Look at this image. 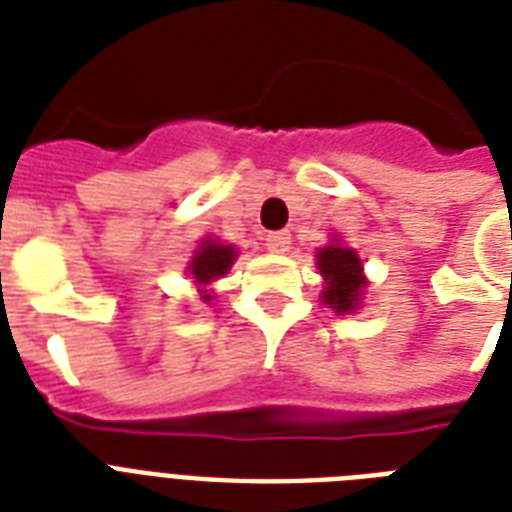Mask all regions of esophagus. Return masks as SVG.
Segmentation results:
<instances>
[{"label":"esophagus","instance_id":"34e87169","mask_svg":"<svg viewBox=\"0 0 512 512\" xmlns=\"http://www.w3.org/2000/svg\"><path fill=\"white\" fill-rule=\"evenodd\" d=\"M265 247L271 249V252H276V255L287 252V249H289V233L287 231L268 233V236H265Z\"/></svg>","mask_w":512,"mask_h":512}]
</instances>
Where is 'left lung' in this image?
<instances>
[{
    "label": "left lung",
    "mask_w": 512,
    "mask_h": 512,
    "mask_svg": "<svg viewBox=\"0 0 512 512\" xmlns=\"http://www.w3.org/2000/svg\"><path fill=\"white\" fill-rule=\"evenodd\" d=\"M316 265H319L321 276H324V292L321 300L329 305L335 313H353L358 311V303L364 297L366 279L364 265L358 260L356 249L342 247L340 241L327 244L316 252Z\"/></svg>",
    "instance_id": "obj_1"
}]
</instances>
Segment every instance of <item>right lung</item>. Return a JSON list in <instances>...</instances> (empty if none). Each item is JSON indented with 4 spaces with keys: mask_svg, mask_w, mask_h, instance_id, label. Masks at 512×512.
<instances>
[{
    "mask_svg": "<svg viewBox=\"0 0 512 512\" xmlns=\"http://www.w3.org/2000/svg\"><path fill=\"white\" fill-rule=\"evenodd\" d=\"M233 260H236V249L231 244H220V241L204 239L199 244V249L193 252L191 263H188V273L191 279L196 281V287H207L212 281L223 279L225 273L231 271ZM201 300L209 303V292L207 289H199Z\"/></svg>",
    "mask_w": 512,
    "mask_h": 512,
    "instance_id": "obj_1",
    "label": "right lung"
}]
</instances>
